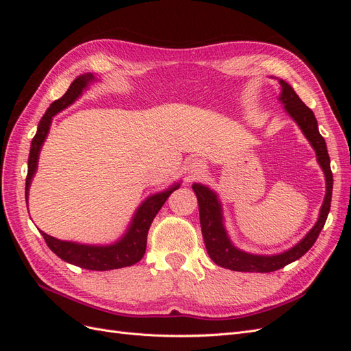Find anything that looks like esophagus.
<instances>
[{"mask_svg":"<svg viewBox=\"0 0 351 351\" xmlns=\"http://www.w3.org/2000/svg\"><path fill=\"white\" fill-rule=\"evenodd\" d=\"M206 169V164L200 158H190L187 161V171L190 176H199Z\"/></svg>","mask_w":351,"mask_h":351,"instance_id":"1","label":"esophagus"}]
</instances>
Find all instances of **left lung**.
I'll list each match as a JSON object with an SVG mask.
<instances>
[{"instance_id":"left-lung-1","label":"left lung","mask_w":351,"mask_h":351,"mask_svg":"<svg viewBox=\"0 0 351 351\" xmlns=\"http://www.w3.org/2000/svg\"><path fill=\"white\" fill-rule=\"evenodd\" d=\"M281 86V93L278 101L284 105L285 112L289 114L294 123L299 125V129L309 141L311 146L316 154V161L322 168L325 176L326 192L322 202L316 224L311 228V231L289 250H284L277 254H254L244 252L234 246L231 241L226 224H224V212H222V204L217 195L210 187L193 183L192 189L195 190L197 202H199V217H200V228L202 236L205 240V246L210 259L222 268L239 272H272L284 268L309 250L313 243L319 236L321 230L325 226L326 217L331 208V196H332V173H331V161L326 151L325 139L321 136L319 129H317V121L315 119L313 111L306 107L304 102L299 98V95L289 83L282 79H278Z\"/></svg>"}]
</instances>
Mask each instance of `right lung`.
<instances>
[{
  "label": "right lung",
  "mask_w": 351,
  "mask_h": 351,
  "mask_svg": "<svg viewBox=\"0 0 351 351\" xmlns=\"http://www.w3.org/2000/svg\"><path fill=\"white\" fill-rule=\"evenodd\" d=\"M93 82H98V77L92 73H84L76 80H73L67 92L62 95L60 99L52 102L44 117L40 119L36 134L30 143L25 192L26 204L29 200V189L32 184V180H34L38 169L39 154L49 133L52 117L70 107L73 102H76V99L82 97L83 92L86 90ZM178 187L180 183H174L173 186L162 190V192L147 196L139 205V208L136 209L124 234L119 240H115L114 243L110 244H84L77 241H66L48 236L44 231L40 232L42 236H44L48 247L54 252L58 258L71 265H76V267L89 271H110L124 267H132V265L139 262L143 258L146 250L147 231H149V227L154 218L156 217L158 210L162 208L168 196Z\"/></svg>",
  "instance_id": "1"
}]
</instances>
